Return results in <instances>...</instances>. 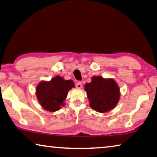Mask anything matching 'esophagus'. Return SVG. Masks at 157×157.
I'll return each instance as SVG.
<instances>
[{
    "mask_svg": "<svg viewBox=\"0 0 157 157\" xmlns=\"http://www.w3.org/2000/svg\"><path fill=\"white\" fill-rule=\"evenodd\" d=\"M75 86L78 89H81L82 87V84L81 82H77L75 84Z\"/></svg>",
    "mask_w": 157,
    "mask_h": 157,
    "instance_id": "esophagus-1",
    "label": "esophagus"
}]
</instances>
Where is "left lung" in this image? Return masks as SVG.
Instances as JSON below:
<instances>
[{
	"instance_id": "1",
	"label": "left lung",
	"mask_w": 157,
	"mask_h": 157,
	"mask_svg": "<svg viewBox=\"0 0 157 157\" xmlns=\"http://www.w3.org/2000/svg\"><path fill=\"white\" fill-rule=\"evenodd\" d=\"M91 82L84 85L89 105L98 113H106L117 105L120 97L119 88L113 79L94 76Z\"/></svg>"
}]
</instances>
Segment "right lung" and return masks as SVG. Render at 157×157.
I'll use <instances>...</instances> for the list:
<instances>
[{
	"label": "right lung",
	"mask_w": 157,
	"mask_h": 157,
	"mask_svg": "<svg viewBox=\"0 0 157 157\" xmlns=\"http://www.w3.org/2000/svg\"><path fill=\"white\" fill-rule=\"evenodd\" d=\"M75 86L73 82L56 76L49 82H41L36 88V96L40 105L49 112L59 110L64 105L68 91Z\"/></svg>",
	"instance_id": "add662e5"
}]
</instances>
